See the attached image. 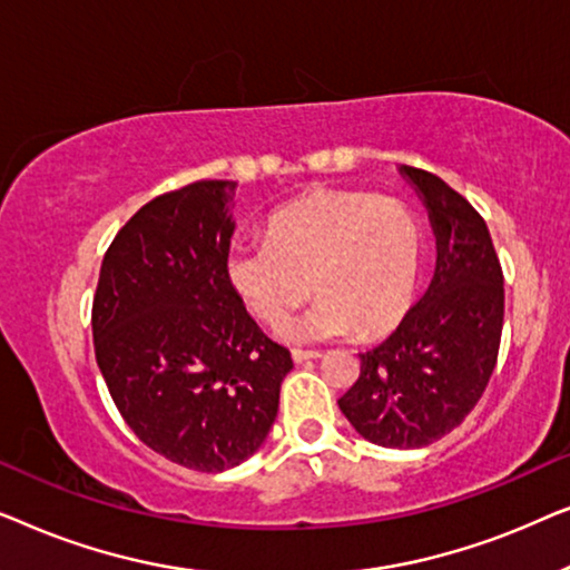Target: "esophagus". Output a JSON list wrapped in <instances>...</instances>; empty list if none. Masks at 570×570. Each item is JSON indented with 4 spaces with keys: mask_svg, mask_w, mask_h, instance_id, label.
I'll return each mask as SVG.
<instances>
[{
    "mask_svg": "<svg viewBox=\"0 0 570 570\" xmlns=\"http://www.w3.org/2000/svg\"><path fill=\"white\" fill-rule=\"evenodd\" d=\"M293 363H306V361H318L322 353L318 350H293Z\"/></svg>",
    "mask_w": 570,
    "mask_h": 570,
    "instance_id": "1",
    "label": "esophagus"
}]
</instances>
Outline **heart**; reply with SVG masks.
<instances>
[{"instance_id":"obj_1","label":"heart","mask_w":570,"mask_h":570,"mask_svg":"<svg viewBox=\"0 0 570 570\" xmlns=\"http://www.w3.org/2000/svg\"><path fill=\"white\" fill-rule=\"evenodd\" d=\"M423 233L400 202L350 189H316L269 215L264 244L228 254V283L246 308L279 326L314 293L322 301L287 324V342H324L394 330L415 295Z\"/></svg>"}]
</instances>
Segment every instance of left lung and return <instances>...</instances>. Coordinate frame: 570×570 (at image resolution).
Wrapping results in <instances>:
<instances>
[{
	"label": "left lung",
	"instance_id": "left-lung-1",
	"mask_svg": "<svg viewBox=\"0 0 570 570\" xmlns=\"http://www.w3.org/2000/svg\"><path fill=\"white\" fill-rule=\"evenodd\" d=\"M428 209L435 272L423 298L340 400L365 441L423 449L470 415L495 368L503 330V272L488 225L462 194L428 170L400 166Z\"/></svg>",
	"mask_w": 570,
	"mask_h": 570
}]
</instances>
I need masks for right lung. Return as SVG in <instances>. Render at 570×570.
Listing matches in <instances>:
<instances>
[{"instance_id":"add662e5","label":"right lung","mask_w":570,"mask_h":570,"mask_svg":"<svg viewBox=\"0 0 570 570\" xmlns=\"http://www.w3.org/2000/svg\"><path fill=\"white\" fill-rule=\"evenodd\" d=\"M233 205V181L147 202L108 246L92 301L96 361L121 417L197 472L259 451L293 368L228 283Z\"/></svg>"}]
</instances>
